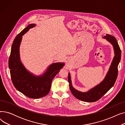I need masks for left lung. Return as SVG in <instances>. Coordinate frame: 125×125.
<instances>
[{"label":"left lung","mask_w":125,"mask_h":125,"mask_svg":"<svg viewBox=\"0 0 125 125\" xmlns=\"http://www.w3.org/2000/svg\"><path fill=\"white\" fill-rule=\"evenodd\" d=\"M104 38H106L113 45L115 56L111 63L108 73L103 81L94 88L89 91L88 92L83 93L76 90L73 87L70 74H68V80L69 83L70 90L73 96L80 100L85 102H93L99 100L114 86L116 81L118 74V65L121 60V51L119 45L118 44L117 42L115 37L111 35L106 34Z\"/></svg>","instance_id":"obj_1"}]
</instances>
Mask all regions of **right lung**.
<instances>
[{
  "label": "right lung",
  "instance_id": "add662e5",
  "mask_svg": "<svg viewBox=\"0 0 125 125\" xmlns=\"http://www.w3.org/2000/svg\"><path fill=\"white\" fill-rule=\"evenodd\" d=\"M35 24L29 25L15 38L9 60V67L12 83L14 87L27 97L37 99L47 95L50 91L52 79L63 67V63L51 65L42 76H36L26 70L20 60L19 46L22 36Z\"/></svg>",
  "mask_w": 125,
  "mask_h": 125
}]
</instances>
